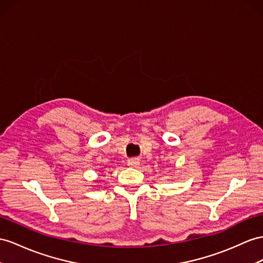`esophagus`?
Masks as SVG:
<instances>
[{"instance_id": "esophagus-1", "label": "esophagus", "mask_w": 263, "mask_h": 263, "mask_svg": "<svg viewBox=\"0 0 263 263\" xmlns=\"http://www.w3.org/2000/svg\"><path fill=\"white\" fill-rule=\"evenodd\" d=\"M127 165L131 167H139L140 165V159L138 158H131L127 160Z\"/></svg>"}]
</instances>
